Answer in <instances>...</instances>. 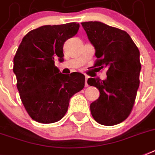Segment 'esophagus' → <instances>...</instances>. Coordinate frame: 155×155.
<instances>
[{"instance_id":"esophagus-1","label":"esophagus","mask_w":155,"mask_h":155,"mask_svg":"<svg viewBox=\"0 0 155 155\" xmlns=\"http://www.w3.org/2000/svg\"><path fill=\"white\" fill-rule=\"evenodd\" d=\"M87 80H88V77H85V86L88 87V83H87Z\"/></svg>"}]
</instances>
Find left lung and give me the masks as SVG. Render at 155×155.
<instances>
[{"label":"left lung","instance_id":"8db88e82","mask_svg":"<svg viewBox=\"0 0 155 155\" xmlns=\"http://www.w3.org/2000/svg\"><path fill=\"white\" fill-rule=\"evenodd\" d=\"M96 50L94 67L107 68V78L88 79L100 97L90 104L93 119L105 126L118 124L131 113L139 86L141 64L138 47L125 31L98 21L81 23Z\"/></svg>","mask_w":155,"mask_h":155}]
</instances>
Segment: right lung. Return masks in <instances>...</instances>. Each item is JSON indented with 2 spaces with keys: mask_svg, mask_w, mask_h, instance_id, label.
<instances>
[{
  "mask_svg": "<svg viewBox=\"0 0 155 155\" xmlns=\"http://www.w3.org/2000/svg\"><path fill=\"white\" fill-rule=\"evenodd\" d=\"M79 24L45 25L23 38L13 58V72L20 99L31 118L41 124L57 122L65 116L70 98L85 86L81 73L63 74L54 59H63L64 43L74 36Z\"/></svg>",
  "mask_w": 155,
  "mask_h": 155,
  "instance_id": "right-lung-1",
  "label": "right lung"
}]
</instances>
